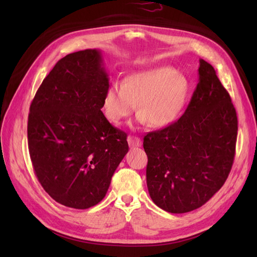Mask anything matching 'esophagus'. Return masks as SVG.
Masks as SVG:
<instances>
[{
	"label": "esophagus",
	"instance_id": "34e87169",
	"mask_svg": "<svg viewBox=\"0 0 257 257\" xmlns=\"http://www.w3.org/2000/svg\"><path fill=\"white\" fill-rule=\"evenodd\" d=\"M128 144L132 148H135V147H140L141 146V140L138 137H135V136H129L128 137Z\"/></svg>",
	"mask_w": 257,
	"mask_h": 257
}]
</instances>
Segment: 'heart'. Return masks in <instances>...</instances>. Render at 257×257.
Listing matches in <instances>:
<instances>
[{
  "label": "heart",
  "instance_id": "1",
  "mask_svg": "<svg viewBox=\"0 0 257 257\" xmlns=\"http://www.w3.org/2000/svg\"><path fill=\"white\" fill-rule=\"evenodd\" d=\"M189 94L188 78L170 67H157L124 76L111 84L102 99V111L113 123L121 122L136 108L139 123L162 128L181 114Z\"/></svg>",
  "mask_w": 257,
  "mask_h": 257
}]
</instances>
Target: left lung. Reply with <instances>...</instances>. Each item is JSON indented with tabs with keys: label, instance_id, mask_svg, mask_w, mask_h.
Here are the masks:
<instances>
[{
	"label": "left lung",
	"instance_id": "obj_1",
	"mask_svg": "<svg viewBox=\"0 0 257 257\" xmlns=\"http://www.w3.org/2000/svg\"><path fill=\"white\" fill-rule=\"evenodd\" d=\"M199 76L182 116L144 139L149 194L170 213L206 203L224 184L235 155L237 117L231 97L204 59Z\"/></svg>",
	"mask_w": 257,
	"mask_h": 257
}]
</instances>
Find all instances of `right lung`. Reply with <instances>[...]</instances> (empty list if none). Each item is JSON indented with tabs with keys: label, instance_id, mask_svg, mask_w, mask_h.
Returning a JSON list of instances; mask_svg holds the SVG:
<instances>
[{
	"label": "right lung",
	"instance_id": "obj_1",
	"mask_svg": "<svg viewBox=\"0 0 257 257\" xmlns=\"http://www.w3.org/2000/svg\"><path fill=\"white\" fill-rule=\"evenodd\" d=\"M108 87L101 51H79L59 59L31 103L32 165L42 187L65 206L99 203L129 150L127 135L101 111Z\"/></svg>",
	"mask_w": 257,
	"mask_h": 257
}]
</instances>
